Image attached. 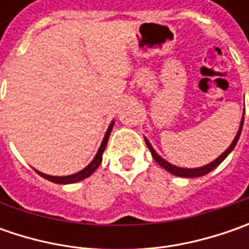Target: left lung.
Returning a JSON list of instances; mask_svg holds the SVG:
<instances>
[{
    "mask_svg": "<svg viewBox=\"0 0 249 249\" xmlns=\"http://www.w3.org/2000/svg\"><path fill=\"white\" fill-rule=\"evenodd\" d=\"M243 123H244V113H243V118H241V122H240V127H238V131H237V134H235L234 140L231 141V144L229 145V148L226 149L225 152H222L215 160H212V162H209V163H206L204 166H199V167H180L176 166V165H172L170 162H167L166 159H163L160 155H159L158 152L154 149L152 147V144L149 142V140L147 137H144L145 140V144H147V147L151 151V154H152V157L154 159L158 162V165L163 167V169H166L167 172L170 173V175H175V176L178 177H201V176H205L208 175L209 172H212L213 169L219 166L223 160H225L227 157H229V154L234 149L235 144H237V141L240 139V134H241V130H243Z\"/></svg>",
    "mask_w": 249,
    "mask_h": 249,
    "instance_id": "8db88e82",
    "label": "left lung"
}]
</instances>
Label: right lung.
I'll return each mask as SVG.
<instances>
[{
  "label": "right lung",
  "instance_id": "right-lung-1",
  "mask_svg": "<svg viewBox=\"0 0 249 249\" xmlns=\"http://www.w3.org/2000/svg\"><path fill=\"white\" fill-rule=\"evenodd\" d=\"M113 124H115V120H112L109 123V126H108V129L105 131V136H104V139H102V142H101L100 148L97 151L94 159H92L90 163L84 167V169H82L80 172L73 173V175H68V176H51V175H45V173L37 170V169H34V170H36L41 177L47 178L48 181H53V183H56V184H72V183H77V181H80V180L87 178V177L91 176V175L97 170V167L100 166L101 162H102V154H104V151L107 148V144H108V140H109L110 131L113 129Z\"/></svg>",
  "mask_w": 249,
  "mask_h": 249
}]
</instances>
